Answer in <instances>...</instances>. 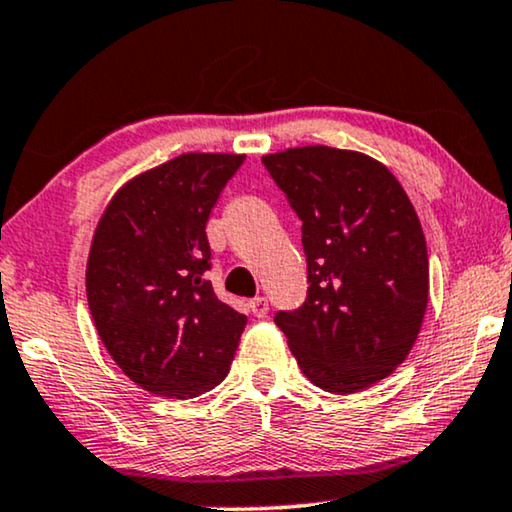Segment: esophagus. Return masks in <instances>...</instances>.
I'll return each mask as SVG.
<instances>
[{
  "label": "esophagus",
  "instance_id": "esophagus-1",
  "mask_svg": "<svg viewBox=\"0 0 512 512\" xmlns=\"http://www.w3.org/2000/svg\"><path fill=\"white\" fill-rule=\"evenodd\" d=\"M249 307H251V314H254V317H258V319H263L265 314H268V310H270L268 298H263V296H258V298L251 300Z\"/></svg>",
  "mask_w": 512,
  "mask_h": 512
}]
</instances>
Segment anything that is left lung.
Segmentation results:
<instances>
[{
	"instance_id": "left-lung-1",
	"label": "left lung",
	"mask_w": 512,
	"mask_h": 512,
	"mask_svg": "<svg viewBox=\"0 0 512 512\" xmlns=\"http://www.w3.org/2000/svg\"><path fill=\"white\" fill-rule=\"evenodd\" d=\"M303 221L307 298L277 312L307 380L354 394L405 361L429 303L422 223L398 179L359 151L314 144L263 156Z\"/></svg>"
}]
</instances>
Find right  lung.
Wrapping results in <instances>:
<instances>
[{"instance_id": "obj_1", "label": "right lung", "mask_w": 512, "mask_h": 512, "mask_svg": "<svg viewBox=\"0 0 512 512\" xmlns=\"http://www.w3.org/2000/svg\"><path fill=\"white\" fill-rule=\"evenodd\" d=\"M240 153H181L109 200L86 265L88 307L116 366L139 387L193 398L228 375L247 317L205 279L207 219Z\"/></svg>"}]
</instances>
